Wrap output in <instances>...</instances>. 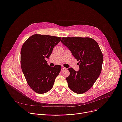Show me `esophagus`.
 Masks as SVG:
<instances>
[{"label":"esophagus","mask_w":122,"mask_h":122,"mask_svg":"<svg viewBox=\"0 0 122 122\" xmlns=\"http://www.w3.org/2000/svg\"><path fill=\"white\" fill-rule=\"evenodd\" d=\"M65 69H66V68L65 67H64L63 66H62V70H65Z\"/></svg>","instance_id":"esophagus-1"}]
</instances>
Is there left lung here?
Listing matches in <instances>:
<instances>
[{"label": "left lung", "instance_id": "8db88e82", "mask_svg": "<svg viewBox=\"0 0 122 122\" xmlns=\"http://www.w3.org/2000/svg\"><path fill=\"white\" fill-rule=\"evenodd\" d=\"M61 42L78 61L79 67L77 71L68 69V87L76 93L83 94L93 86L101 74L103 55L100 47L95 40L89 37H63Z\"/></svg>", "mask_w": 122, "mask_h": 122}]
</instances>
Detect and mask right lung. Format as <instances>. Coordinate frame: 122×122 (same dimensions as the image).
Here are the masks:
<instances>
[{
    "mask_svg": "<svg viewBox=\"0 0 122 122\" xmlns=\"http://www.w3.org/2000/svg\"><path fill=\"white\" fill-rule=\"evenodd\" d=\"M61 40V37L36 34L30 36L22 46L21 70L28 85L37 93L49 91L61 70L58 65L51 67L45 60L49 58L53 47Z\"/></svg>",
    "mask_w": 122,
    "mask_h": 122,
    "instance_id": "1",
    "label": "right lung"
}]
</instances>
